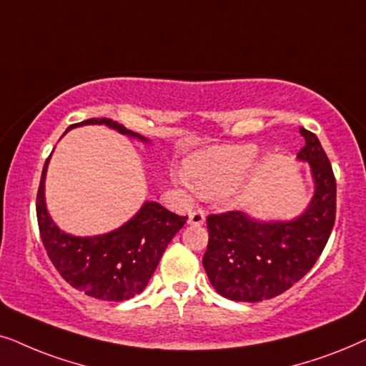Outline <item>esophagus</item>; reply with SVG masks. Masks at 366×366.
<instances>
[{
  "label": "esophagus",
  "mask_w": 366,
  "mask_h": 366,
  "mask_svg": "<svg viewBox=\"0 0 366 366\" xmlns=\"http://www.w3.org/2000/svg\"><path fill=\"white\" fill-rule=\"evenodd\" d=\"M206 221V214L202 211H194L189 214V224H194V226H201Z\"/></svg>",
  "instance_id": "esophagus-1"
}]
</instances>
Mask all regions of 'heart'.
Instances as JSON below:
<instances>
[{
  "label": "heart",
  "mask_w": 366,
  "mask_h": 366,
  "mask_svg": "<svg viewBox=\"0 0 366 366\" xmlns=\"http://www.w3.org/2000/svg\"><path fill=\"white\" fill-rule=\"evenodd\" d=\"M257 150L252 145L212 147L192 154L186 160V172L175 175L184 187L204 197H222L229 204L239 202L237 184L256 162Z\"/></svg>",
  "instance_id": "heart-1"
}]
</instances>
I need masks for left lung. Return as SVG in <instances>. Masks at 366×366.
<instances>
[{"instance_id": "8db88e82", "label": "left lung", "mask_w": 366, "mask_h": 366, "mask_svg": "<svg viewBox=\"0 0 366 366\" xmlns=\"http://www.w3.org/2000/svg\"><path fill=\"white\" fill-rule=\"evenodd\" d=\"M310 162L315 196L293 221L261 222L241 211L207 216L209 242L202 257L209 281L224 298L257 303L285 293L323 252L335 226L336 180L318 137L300 129Z\"/></svg>"}]
</instances>
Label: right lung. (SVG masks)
Instances as JSON below:
<instances>
[{
  "instance_id": "right-lung-1",
  "label": "right lung",
  "mask_w": 366,
  "mask_h": 366,
  "mask_svg": "<svg viewBox=\"0 0 366 366\" xmlns=\"http://www.w3.org/2000/svg\"><path fill=\"white\" fill-rule=\"evenodd\" d=\"M89 124H105L120 134L147 142L142 135L127 130L112 119H89L70 125V129ZM48 162L50 157L43 167L38 187L36 217L43 246L56 271L68 285L95 300L125 301L142 293L165 247L186 224L187 216H177L159 202H145L129 222L115 231L94 237L71 236L60 231L46 211Z\"/></svg>"
}]
</instances>
